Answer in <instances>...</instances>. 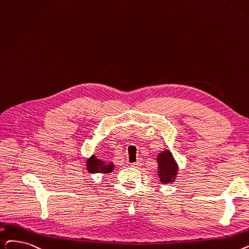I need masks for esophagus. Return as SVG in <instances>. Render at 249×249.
Returning <instances> with one entry per match:
<instances>
[{"instance_id": "1", "label": "esophagus", "mask_w": 249, "mask_h": 249, "mask_svg": "<svg viewBox=\"0 0 249 249\" xmlns=\"http://www.w3.org/2000/svg\"><path fill=\"white\" fill-rule=\"evenodd\" d=\"M142 160H138L137 161H135V163H132L131 164V167H133V168H140L142 166Z\"/></svg>"}]
</instances>
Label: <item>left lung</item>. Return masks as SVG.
I'll return each instance as SVG.
<instances>
[{
	"label": "left lung",
	"instance_id": "8db88e82",
	"mask_svg": "<svg viewBox=\"0 0 249 249\" xmlns=\"http://www.w3.org/2000/svg\"><path fill=\"white\" fill-rule=\"evenodd\" d=\"M158 164H159L158 175L161 183L168 184V183L175 180L176 174L178 172V166L169 150H166V151H163V153L159 154Z\"/></svg>",
	"mask_w": 249,
	"mask_h": 249
}]
</instances>
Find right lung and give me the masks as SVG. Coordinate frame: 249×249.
<instances>
[{
	"instance_id": "obj_1",
	"label": "right lung",
	"mask_w": 249,
	"mask_h": 249,
	"mask_svg": "<svg viewBox=\"0 0 249 249\" xmlns=\"http://www.w3.org/2000/svg\"><path fill=\"white\" fill-rule=\"evenodd\" d=\"M86 169L89 170L90 174H96V173H111L114 170V165L112 163L107 164L105 161L99 160L95 156H92L89 159L86 163Z\"/></svg>"
}]
</instances>
